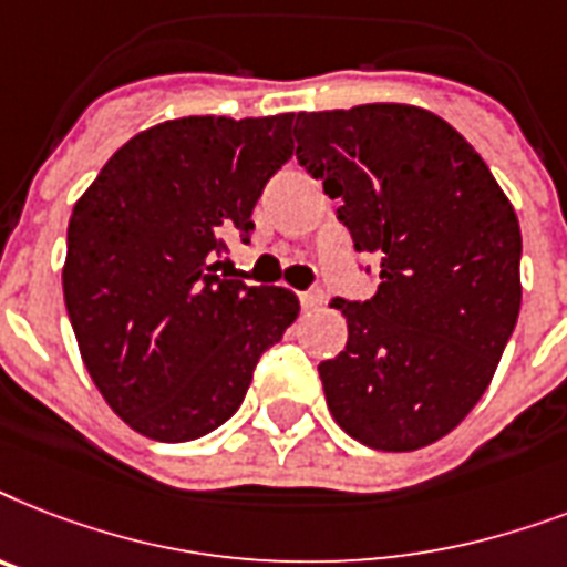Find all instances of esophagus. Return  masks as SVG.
<instances>
[{
    "mask_svg": "<svg viewBox=\"0 0 567 567\" xmlns=\"http://www.w3.org/2000/svg\"><path fill=\"white\" fill-rule=\"evenodd\" d=\"M321 305H324V292L321 289H307V292H301V307L305 310H316Z\"/></svg>",
    "mask_w": 567,
    "mask_h": 567,
    "instance_id": "1",
    "label": "esophagus"
}]
</instances>
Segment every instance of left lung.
<instances>
[{"label":"left lung","instance_id":"left-lung-1","mask_svg":"<svg viewBox=\"0 0 567 567\" xmlns=\"http://www.w3.org/2000/svg\"><path fill=\"white\" fill-rule=\"evenodd\" d=\"M296 157L380 262L369 301L333 298L346 351L319 365L330 415L374 451L447 436L492 383L520 310V228L483 157L415 104L298 113Z\"/></svg>","mask_w":567,"mask_h":567}]
</instances>
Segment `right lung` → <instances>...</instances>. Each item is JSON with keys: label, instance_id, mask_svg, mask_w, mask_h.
<instances>
[{"label": "right lung", "instance_id": "add662e5", "mask_svg": "<svg viewBox=\"0 0 567 567\" xmlns=\"http://www.w3.org/2000/svg\"><path fill=\"white\" fill-rule=\"evenodd\" d=\"M296 113L184 116L140 131L75 202L63 301L90 378L128 427L189 442L234 415L262 351L298 319L287 287L216 275L248 243Z\"/></svg>", "mask_w": 567, "mask_h": 567}]
</instances>
